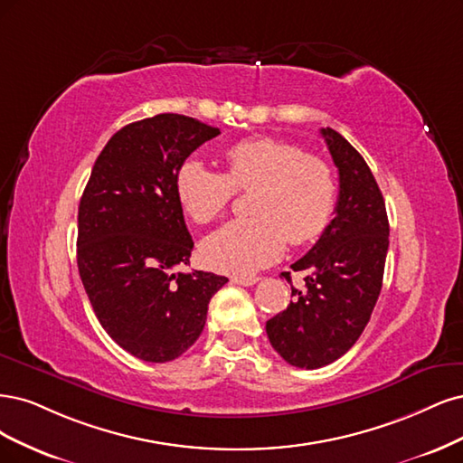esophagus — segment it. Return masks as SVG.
Segmentation results:
<instances>
[{"label":"esophagus","instance_id":"esophagus-1","mask_svg":"<svg viewBox=\"0 0 463 463\" xmlns=\"http://www.w3.org/2000/svg\"><path fill=\"white\" fill-rule=\"evenodd\" d=\"M260 280V277H232L231 282H234V285H241V287H251L256 285V282Z\"/></svg>","mask_w":463,"mask_h":463}]
</instances>
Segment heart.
I'll use <instances>...</instances> for the list:
<instances>
[{
    "mask_svg": "<svg viewBox=\"0 0 463 463\" xmlns=\"http://www.w3.org/2000/svg\"><path fill=\"white\" fill-rule=\"evenodd\" d=\"M225 165L221 173L200 157H188L175 176L178 200L200 225L225 213L236 190H253L248 203L253 217L231 221L203 241V261L213 269L248 277L275 263L287 241L302 246L329 227L336 183L323 159L261 137L227 147Z\"/></svg>",
    "mask_w": 463,
    "mask_h": 463,
    "instance_id": "heart-1",
    "label": "heart"
}]
</instances>
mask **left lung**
I'll return each mask as SVG.
<instances>
[{
  "label": "left lung",
  "instance_id": "left-lung-1",
  "mask_svg": "<svg viewBox=\"0 0 463 463\" xmlns=\"http://www.w3.org/2000/svg\"><path fill=\"white\" fill-rule=\"evenodd\" d=\"M321 137L338 169L335 219L302 260L306 290L267 321L265 331L282 360L317 369L345 355L360 338L383 287L389 217L379 184L360 152L333 128ZM290 282V273H282Z\"/></svg>",
  "mask_w": 463,
  "mask_h": 463
}]
</instances>
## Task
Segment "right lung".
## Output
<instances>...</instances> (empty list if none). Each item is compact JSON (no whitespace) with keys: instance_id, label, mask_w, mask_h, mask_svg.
I'll list each match as a JSON object with an SVG mask.
<instances>
[{"instance_id":"right-lung-1","label":"right lung","mask_w":463,"mask_h":463,"mask_svg":"<svg viewBox=\"0 0 463 463\" xmlns=\"http://www.w3.org/2000/svg\"><path fill=\"white\" fill-rule=\"evenodd\" d=\"M221 130L161 113L117 130L98 156L79 205L77 263L106 333L144 362L165 364L203 331L227 277L175 273L194 248L175 176Z\"/></svg>"}]
</instances>
